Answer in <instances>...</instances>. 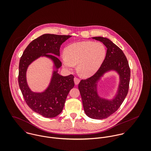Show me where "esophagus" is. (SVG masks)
Instances as JSON below:
<instances>
[{
	"mask_svg": "<svg viewBox=\"0 0 151 151\" xmlns=\"http://www.w3.org/2000/svg\"><path fill=\"white\" fill-rule=\"evenodd\" d=\"M74 83H75L76 85H78V84H79L80 81V79L78 78H77V77H75V78H74Z\"/></svg>",
	"mask_w": 151,
	"mask_h": 151,
	"instance_id": "34e87169",
	"label": "esophagus"
}]
</instances>
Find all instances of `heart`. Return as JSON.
<instances>
[{
  "mask_svg": "<svg viewBox=\"0 0 151 151\" xmlns=\"http://www.w3.org/2000/svg\"><path fill=\"white\" fill-rule=\"evenodd\" d=\"M62 58L65 68L72 70L77 65V70L82 77L94 74L105 60L106 50L101 42L82 41L72 43L65 47Z\"/></svg>",
  "mask_w": 151,
  "mask_h": 151,
  "instance_id": "obj_1",
  "label": "heart"
}]
</instances>
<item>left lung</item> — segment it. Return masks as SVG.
Returning <instances> with one entry per match:
<instances>
[{"instance_id":"8db88e82","label":"left lung","mask_w":151,"mask_h":151,"mask_svg":"<svg viewBox=\"0 0 151 151\" xmlns=\"http://www.w3.org/2000/svg\"><path fill=\"white\" fill-rule=\"evenodd\" d=\"M92 39L99 41L107 47L104 61L97 72L90 78L82 80L78 84L84 111L93 119H104L114 113L123 102L129 88L130 69L123 52L107 38L96 37ZM115 71L119 76L117 92L114 98L108 100L101 97L97 92L98 82L106 72Z\"/></svg>"}]
</instances>
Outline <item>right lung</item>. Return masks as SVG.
<instances>
[{"mask_svg": "<svg viewBox=\"0 0 151 151\" xmlns=\"http://www.w3.org/2000/svg\"><path fill=\"white\" fill-rule=\"evenodd\" d=\"M71 37L43 34L29 43L20 60L18 80L24 98L34 111L45 117H55L62 111L66 98L74 86L73 75L62 76L58 73L62 66L58 58L60 46ZM40 57H46L53 62L54 71L49 86L42 92L37 93L29 88L26 74L28 66Z\"/></svg>", "mask_w": 151, "mask_h": 151, "instance_id": "obj_1", "label": "right lung"}]
</instances>
